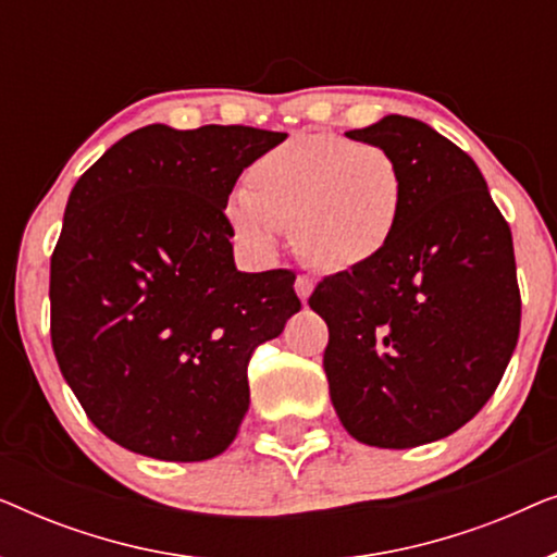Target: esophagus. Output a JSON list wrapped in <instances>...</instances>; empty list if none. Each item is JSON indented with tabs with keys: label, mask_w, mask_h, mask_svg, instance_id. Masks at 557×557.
Instances as JSON below:
<instances>
[{
	"label": "esophagus",
	"mask_w": 557,
	"mask_h": 557,
	"mask_svg": "<svg viewBox=\"0 0 557 557\" xmlns=\"http://www.w3.org/2000/svg\"><path fill=\"white\" fill-rule=\"evenodd\" d=\"M296 294H299V299L307 304V299L311 296V292H314V281H311L309 276H296Z\"/></svg>",
	"instance_id": "34e87169"
}]
</instances>
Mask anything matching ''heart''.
I'll return each instance as SVG.
<instances>
[{
	"instance_id": "b5f03b06",
	"label": "heart",
	"mask_w": 557,
	"mask_h": 557,
	"mask_svg": "<svg viewBox=\"0 0 557 557\" xmlns=\"http://www.w3.org/2000/svg\"><path fill=\"white\" fill-rule=\"evenodd\" d=\"M403 205L406 180L385 149L339 134H296L250 162L225 223L250 256L273 258L281 227H292L309 265L349 273L385 253Z\"/></svg>"
}]
</instances>
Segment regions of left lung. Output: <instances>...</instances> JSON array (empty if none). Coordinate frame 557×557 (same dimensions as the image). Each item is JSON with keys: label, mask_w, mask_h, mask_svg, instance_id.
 Listing matches in <instances>:
<instances>
[{"label": "left lung", "mask_w": 557, "mask_h": 557, "mask_svg": "<svg viewBox=\"0 0 557 557\" xmlns=\"http://www.w3.org/2000/svg\"><path fill=\"white\" fill-rule=\"evenodd\" d=\"M349 139L398 162L406 205L375 261L324 278L309 307L330 326L324 372L347 433L413 448L459 431L497 391L520 334L512 233L467 151L418 119Z\"/></svg>", "instance_id": "8db88e82"}]
</instances>
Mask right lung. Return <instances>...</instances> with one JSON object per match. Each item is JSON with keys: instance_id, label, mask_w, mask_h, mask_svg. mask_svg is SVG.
<instances>
[{"instance_id": "add662e5", "label": "right lung", "mask_w": 557, "mask_h": 557, "mask_svg": "<svg viewBox=\"0 0 557 557\" xmlns=\"http://www.w3.org/2000/svg\"><path fill=\"white\" fill-rule=\"evenodd\" d=\"M286 139L151 124L67 197L50 261V337L90 423L128 451L205 461L248 413V360L301 309L294 273L235 269L227 197Z\"/></svg>"}]
</instances>
